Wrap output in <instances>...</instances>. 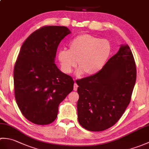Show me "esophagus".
<instances>
[{
    "mask_svg": "<svg viewBox=\"0 0 149 149\" xmlns=\"http://www.w3.org/2000/svg\"><path fill=\"white\" fill-rule=\"evenodd\" d=\"M77 88H78V85L75 83V84H74V90L75 91H76L77 90Z\"/></svg>",
    "mask_w": 149,
    "mask_h": 149,
    "instance_id": "34e87169",
    "label": "esophagus"
}]
</instances>
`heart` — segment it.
Returning <instances> with one entry per match:
<instances>
[{
  "instance_id": "b5f03b06",
  "label": "heart",
  "mask_w": 149,
  "mask_h": 149,
  "mask_svg": "<svg viewBox=\"0 0 149 149\" xmlns=\"http://www.w3.org/2000/svg\"><path fill=\"white\" fill-rule=\"evenodd\" d=\"M111 52L108 40L83 34L74 38L69 44V50H62L58 59L65 72L70 74L77 66V74L87 76L96 74L103 68Z\"/></svg>"
}]
</instances>
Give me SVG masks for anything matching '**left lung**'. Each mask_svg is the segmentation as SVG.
Segmentation results:
<instances>
[{
  "mask_svg": "<svg viewBox=\"0 0 149 149\" xmlns=\"http://www.w3.org/2000/svg\"><path fill=\"white\" fill-rule=\"evenodd\" d=\"M136 79L133 55L128 45H121L99 72L76 81L80 125L95 132L115 125L130 103Z\"/></svg>",
  "mask_w": 149,
  "mask_h": 149,
  "instance_id": "8db88e82",
  "label": "left lung"
}]
</instances>
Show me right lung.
I'll use <instances>...</instances> for the list:
<instances>
[{"label": "right lung", "mask_w": 149, "mask_h": 149, "mask_svg": "<svg viewBox=\"0 0 149 149\" xmlns=\"http://www.w3.org/2000/svg\"><path fill=\"white\" fill-rule=\"evenodd\" d=\"M70 33L65 26H44L21 47L14 68L15 99L23 115L35 124L54 121L59 104L74 89L72 77L54 63L59 43Z\"/></svg>", "instance_id": "add662e5"}]
</instances>
